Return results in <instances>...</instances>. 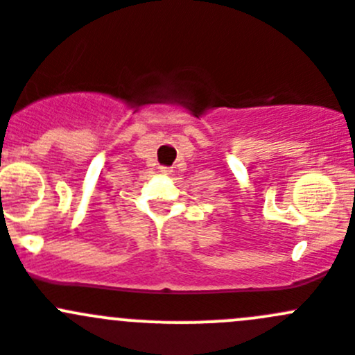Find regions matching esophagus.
<instances>
[{
  "label": "esophagus",
  "mask_w": 355,
  "mask_h": 355,
  "mask_svg": "<svg viewBox=\"0 0 355 355\" xmlns=\"http://www.w3.org/2000/svg\"><path fill=\"white\" fill-rule=\"evenodd\" d=\"M171 171H173V170H171V168H168V166H161V173H162V175H170Z\"/></svg>",
  "instance_id": "esophagus-1"
}]
</instances>
